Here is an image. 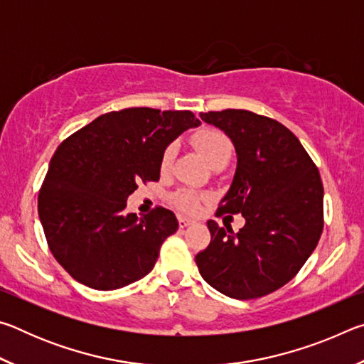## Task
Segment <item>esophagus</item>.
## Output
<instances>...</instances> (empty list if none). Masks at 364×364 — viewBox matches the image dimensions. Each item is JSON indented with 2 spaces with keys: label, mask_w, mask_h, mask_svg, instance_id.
Wrapping results in <instances>:
<instances>
[{
  "label": "esophagus",
  "mask_w": 364,
  "mask_h": 364,
  "mask_svg": "<svg viewBox=\"0 0 364 364\" xmlns=\"http://www.w3.org/2000/svg\"><path fill=\"white\" fill-rule=\"evenodd\" d=\"M178 223H180V228H188V226H193L196 221L194 220H191V218H186V217H180L178 218Z\"/></svg>",
  "instance_id": "esophagus-1"
}]
</instances>
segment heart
<instances>
[{
	"label": "heart",
	"instance_id": "b5f03b06",
	"mask_svg": "<svg viewBox=\"0 0 364 364\" xmlns=\"http://www.w3.org/2000/svg\"><path fill=\"white\" fill-rule=\"evenodd\" d=\"M193 144L197 151L200 152V156L205 159V162L210 167H218L221 164H228V160L231 157L232 144L230 138L226 136L223 132L215 130V128H202V130L196 132L193 134ZM176 154V146L168 144L162 152V159H160V168L162 171L168 170L171 162H173ZM202 196L194 193V191H178L173 196V202L178 208H181L184 212H197L200 207Z\"/></svg>",
	"mask_w": 364,
	"mask_h": 364
}]
</instances>
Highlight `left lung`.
I'll return each instance as SVG.
<instances>
[{"label": "left lung", "mask_w": 364, "mask_h": 364, "mask_svg": "<svg viewBox=\"0 0 364 364\" xmlns=\"http://www.w3.org/2000/svg\"><path fill=\"white\" fill-rule=\"evenodd\" d=\"M236 149L232 183L217 215L241 213L237 232L207 221L212 241L196 255L208 284L231 299L278 291L315 250L323 232V183L297 136L279 122L250 110L200 112Z\"/></svg>", "instance_id": "1"}]
</instances>
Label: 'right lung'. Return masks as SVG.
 Here are the masks:
<instances>
[{"instance_id":"right-lung-1","label":"right lung","mask_w":364,"mask_h":364,"mask_svg":"<svg viewBox=\"0 0 364 364\" xmlns=\"http://www.w3.org/2000/svg\"><path fill=\"white\" fill-rule=\"evenodd\" d=\"M189 110L132 107L97 117L58 147L38 196L53 255L73 279L96 291L138 281L178 230L173 212L127 213L139 181H157L171 141L199 127Z\"/></svg>"}]
</instances>
